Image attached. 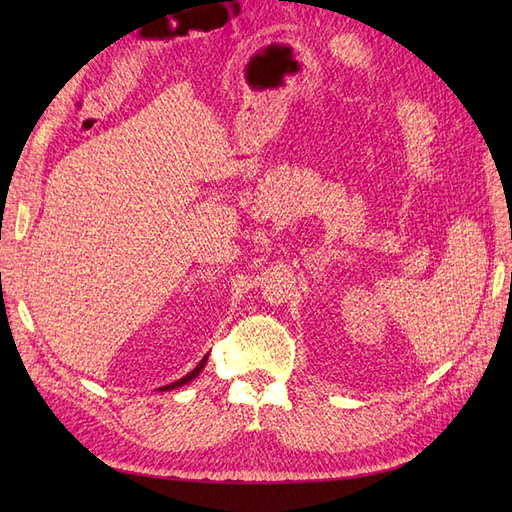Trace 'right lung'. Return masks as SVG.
<instances>
[{
  "label": "right lung",
  "mask_w": 512,
  "mask_h": 512,
  "mask_svg": "<svg viewBox=\"0 0 512 512\" xmlns=\"http://www.w3.org/2000/svg\"><path fill=\"white\" fill-rule=\"evenodd\" d=\"M209 356V354H207ZM207 356H203V361H200L188 376H183V378H179L177 382H170V384H166V386H162V389H158V391H173V389H177V386H183V384H188V382H192L200 371H203V367H205V363H207Z\"/></svg>",
  "instance_id": "obj_1"
}]
</instances>
